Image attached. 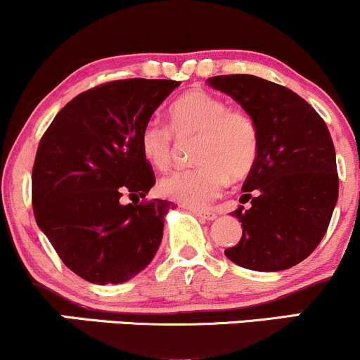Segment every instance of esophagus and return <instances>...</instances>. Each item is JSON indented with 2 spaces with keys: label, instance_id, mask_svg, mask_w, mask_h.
I'll use <instances>...</instances> for the list:
<instances>
[{
  "label": "esophagus",
  "instance_id": "34e87169",
  "mask_svg": "<svg viewBox=\"0 0 360 360\" xmlns=\"http://www.w3.org/2000/svg\"><path fill=\"white\" fill-rule=\"evenodd\" d=\"M189 212L193 214H196V217L203 218V220H208V221H213L214 218H217V213L212 212V210H198V208H189Z\"/></svg>",
  "mask_w": 360,
  "mask_h": 360
}]
</instances>
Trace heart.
Masks as SVG:
<instances>
[{
	"mask_svg": "<svg viewBox=\"0 0 360 360\" xmlns=\"http://www.w3.org/2000/svg\"><path fill=\"white\" fill-rule=\"evenodd\" d=\"M169 124L148 122L140 134L142 154L152 166L166 171L174 159L177 137L200 135L196 160L201 166L183 169L160 181V193L169 200L205 208L217 200L232 179H242L254 167L259 152L257 127L249 113L229 108L225 100L193 89L169 108Z\"/></svg>",
	"mask_w": 360,
	"mask_h": 360,
	"instance_id": "heart-1",
	"label": "heart"
}]
</instances>
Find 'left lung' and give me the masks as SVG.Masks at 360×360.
I'll return each instance as SVG.
<instances>
[{"label": "left lung", "instance_id": "1", "mask_svg": "<svg viewBox=\"0 0 360 360\" xmlns=\"http://www.w3.org/2000/svg\"><path fill=\"white\" fill-rule=\"evenodd\" d=\"M257 127L259 152L232 213L242 223L240 242L225 250L237 266L278 272L316 249L338 198L335 147L320 115L303 98L250 74L210 77Z\"/></svg>", "mask_w": 360, "mask_h": 360}]
</instances>
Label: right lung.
<instances>
[{"instance_id":"add662e5","label":"right lung","mask_w":360,"mask_h":360,"mask_svg":"<svg viewBox=\"0 0 360 360\" xmlns=\"http://www.w3.org/2000/svg\"><path fill=\"white\" fill-rule=\"evenodd\" d=\"M179 82L123 79L77 94L40 140L32 172L35 221L62 262L94 284H122L143 271L162 242L166 200L155 184L140 134Z\"/></svg>"}]
</instances>
